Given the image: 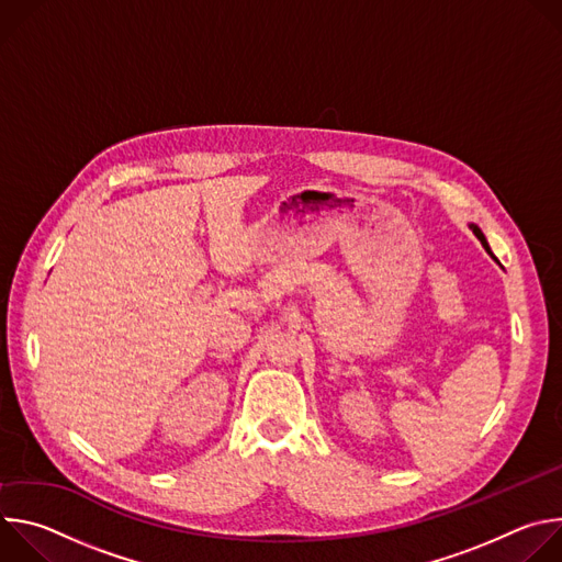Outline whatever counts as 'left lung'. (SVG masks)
Segmentation results:
<instances>
[{"instance_id": "1", "label": "left lung", "mask_w": 562, "mask_h": 562, "mask_svg": "<svg viewBox=\"0 0 562 562\" xmlns=\"http://www.w3.org/2000/svg\"><path fill=\"white\" fill-rule=\"evenodd\" d=\"M469 228H471V231H473V235H475V237L480 239V245H483V247H485V251H487V254H490V256H492V258L496 260V256L492 254V249H490V245H487V237L483 235V231H480V228H477L475 224H469ZM496 262H498V260H496Z\"/></svg>"}]
</instances>
